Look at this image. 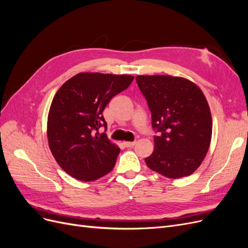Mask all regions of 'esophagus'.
Segmentation results:
<instances>
[{
	"label": "esophagus",
	"instance_id": "obj_1",
	"mask_svg": "<svg viewBox=\"0 0 248 248\" xmlns=\"http://www.w3.org/2000/svg\"><path fill=\"white\" fill-rule=\"evenodd\" d=\"M136 145V141H124V146L126 148H131Z\"/></svg>",
	"mask_w": 248,
	"mask_h": 248
}]
</instances>
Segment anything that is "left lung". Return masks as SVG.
Wrapping results in <instances>:
<instances>
[{
  "instance_id": "1",
  "label": "left lung",
  "mask_w": 248,
  "mask_h": 248,
  "mask_svg": "<svg viewBox=\"0 0 248 248\" xmlns=\"http://www.w3.org/2000/svg\"><path fill=\"white\" fill-rule=\"evenodd\" d=\"M138 86L151 111L154 151L149 169L170 179L189 176L204 160L212 137V117L202 90L170 76H139Z\"/></svg>"
}]
</instances>
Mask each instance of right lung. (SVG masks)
<instances>
[{"mask_svg": "<svg viewBox=\"0 0 248 248\" xmlns=\"http://www.w3.org/2000/svg\"><path fill=\"white\" fill-rule=\"evenodd\" d=\"M133 78L84 72L58 90L48 112V145L59 166L71 177L94 181L114 169L120 149L106 132H98L101 127L107 128L102 111Z\"/></svg>", "mask_w": 248, "mask_h": 248, "instance_id": "right-lung-1", "label": "right lung"}]
</instances>
